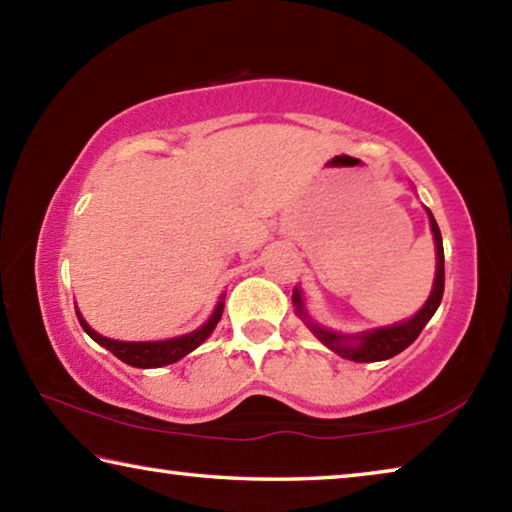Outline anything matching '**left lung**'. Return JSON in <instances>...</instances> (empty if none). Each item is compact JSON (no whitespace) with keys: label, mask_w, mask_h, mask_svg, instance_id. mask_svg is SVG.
<instances>
[{"label":"left lung","mask_w":512,"mask_h":512,"mask_svg":"<svg viewBox=\"0 0 512 512\" xmlns=\"http://www.w3.org/2000/svg\"><path fill=\"white\" fill-rule=\"evenodd\" d=\"M429 214V223H431V232H433V241H436V280H433V289L429 300L424 302V307L415 314L413 318L404 320V323L397 325H388V327H377L370 329V332H361V334H336L329 332L325 327H318L316 323H311L305 305H302L300 291H293V305L298 309V316L305 320L307 327L318 336V341H323L329 350H334L336 354H341L343 359L357 361V363H375V361H386L400 354L402 350L409 348V345L418 339L424 325L429 323L431 316L436 314V309L440 307V300H443V291H445V250H443V237H440V228L436 219H433L431 210Z\"/></svg>","instance_id":"8db88e82"}]
</instances>
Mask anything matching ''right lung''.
Wrapping results in <instances>:
<instances>
[{
  "instance_id": "obj_1",
  "label": "right lung",
  "mask_w": 512,
  "mask_h": 512,
  "mask_svg": "<svg viewBox=\"0 0 512 512\" xmlns=\"http://www.w3.org/2000/svg\"><path fill=\"white\" fill-rule=\"evenodd\" d=\"M221 314H223V300L216 305L210 320H207L201 329H196V332H192V334L178 336V339H169V341H137L135 343V341L106 339V336L94 332V329L85 323L79 311H76L79 323L90 339H94L99 345H103V348L110 350L117 359L128 363V366H135V368H160V366H169V363H176L183 357H187L189 352L196 350L198 345H201L207 336L214 332L216 323L221 320Z\"/></svg>"
}]
</instances>
